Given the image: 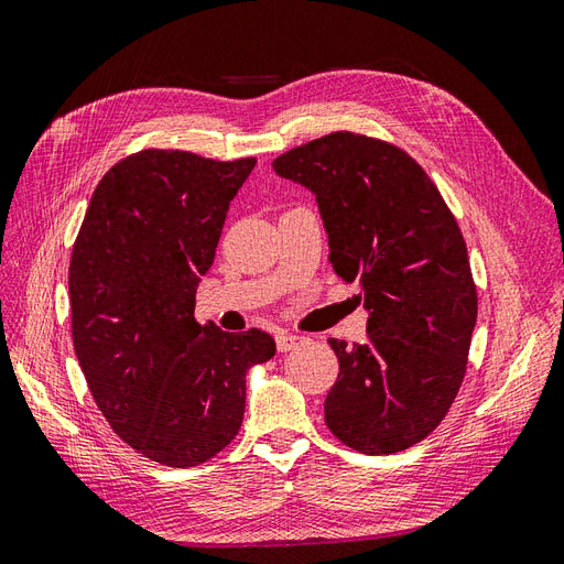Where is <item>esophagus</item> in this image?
I'll list each match as a JSON object with an SVG mask.
<instances>
[{
  "mask_svg": "<svg viewBox=\"0 0 564 564\" xmlns=\"http://www.w3.org/2000/svg\"><path fill=\"white\" fill-rule=\"evenodd\" d=\"M301 344H305V336H299V334H289V332H282V334L278 336V350H280V352H289V350H294V348H299Z\"/></svg>",
  "mask_w": 564,
  "mask_h": 564,
  "instance_id": "obj_1",
  "label": "esophagus"
}]
</instances>
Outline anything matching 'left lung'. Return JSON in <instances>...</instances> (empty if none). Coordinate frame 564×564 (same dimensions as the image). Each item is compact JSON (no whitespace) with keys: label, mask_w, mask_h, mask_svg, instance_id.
Here are the masks:
<instances>
[{"label":"left lung","mask_w":564,"mask_h":564,"mask_svg":"<svg viewBox=\"0 0 564 564\" xmlns=\"http://www.w3.org/2000/svg\"><path fill=\"white\" fill-rule=\"evenodd\" d=\"M311 187L338 278L360 282L367 344L329 338L338 379L324 400L329 431L381 456L431 435L466 377L477 319L468 249L445 197L402 148L332 131L272 162Z\"/></svg>","instance_id":"left-lung-1"}]
</instances>
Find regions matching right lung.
<instances>
[{
    "label": "right lung",
    "mask_w": 564,
    "mask_h": 564,
    "mask_svg": "<svg viewBox=\"0 0 564 564\" xmlns=\"http://www.w3.org/2000/svg\"><path fill=\"white\" fill-rule=\"evenodd\" d=\"M253 164L131 152L98 181L73 247L84 379L110 429L162 466L193 468L226 449L245 419L247 369L275 355L268 332L228 334L195 319L199 275Z\"/></svg>",
    "instance_id": "1"
}]
</instances>
